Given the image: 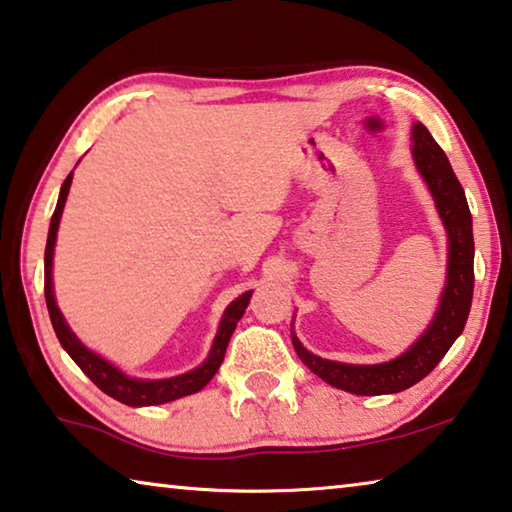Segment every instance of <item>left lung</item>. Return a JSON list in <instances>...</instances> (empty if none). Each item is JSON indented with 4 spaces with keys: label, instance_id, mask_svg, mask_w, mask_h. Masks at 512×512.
I'll return each instance as SVG.
<instances>
[{
    "label": "left lung",
    "instance_id": "obj_1",
    "mask_svg": "<svg viewBox=\"0 0 512 512\" xmlns=\"http://www.w3.org/2000/svg\"><path fill=\"white\" fill-rule=\"evenodd\" d=\"M412 141H415L412 157L433 193L437 212H440L446 234H449V273H446L442 303L433 323L401 358L383 364H342L316 358L298 342L296 335L291 337L305 367H310L312 373L326 380L328 385L351 394H396L426 378L465 330L469 307H472L474 234L465 191H462L444 150L421 123L412 127Z\"/></svg>",
    "mask_w": 512,
    "mask_h": 512
}]
</instances>
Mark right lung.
I'll list each match as a JSON object with an SVG mask.
<instances>
[{
	"mask_svg": "<svg viewBox=\"0 0 512 512\" xmlns=\"http://www.w3.org/2000/svg\"><path fill=\"white\" fill-rule=\"evenodd\" d=\"M70 182H72V173L66 177V182H63V186H61L59 202H56V209L52 214L50 234H47V246H45V300H47V312H50L52 326H54L56 337H59L61 346L66 348L70 358L77 362V367L84 371L86 376L91 378L104 394H109L111 399H116L125 405H159V403H168V401L182 399V396L200 392V389L214 378L218 367H221V362L225 358V348H227V344H230V337H232L234 328H237V321L241 319L243 312H246L253 291H246V294L239 296L230 307H227L223 314L221 328H218V335L214 339L212 353H209V358L205 360L202 367L193 369L189 373H182V376L166 378V380L127 378L123 371H118L113 364L102 360L100 355L91 353L84 344L79 342V339L75 337V332L68 328V323H66V319H63V314L59 312V307H56V303H54L52 255H54L56 230H59L63 205H66V198L70 191Z\"/></svg>",
	"mask_w": 512,
	"mask_h": 512,
	"instance_id": "1",
	"label": "right lung"
}]
</instances>
